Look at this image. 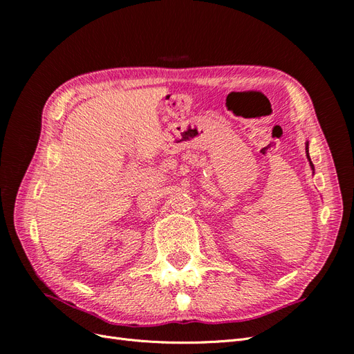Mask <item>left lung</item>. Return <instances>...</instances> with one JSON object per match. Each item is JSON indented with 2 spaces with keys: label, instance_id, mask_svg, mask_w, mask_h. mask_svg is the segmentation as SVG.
I'll return each mask as SVG.
<instances>
[{
  "label": "left lung",
  "instance_id": "obj_1",
  "mask_svg": "<svg viewBox=\"0 0 354 354\" xmlns=\"http://www.w3.org/2000/svg\"><path fill=\"white\" fill-rule=\"evenodd\" d=\"M306 152H307V159L310 160V155H308V142H307V145H306ZM310 167H312V169L315 171V167H313V164H312V160H310Z\"/></svg>",
  "mask_w": 354,
  "mask_h": 354
}]
</instances>
